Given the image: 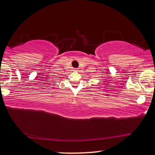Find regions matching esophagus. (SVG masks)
<instances>
[{
    "label": "esophagus",
    "instance_id": "1",
    "mask_svg": "<svg viewBox=\"0 0 155 155\" xmlns=\"http://www.w3.org/2000/svg\"><path fill=\"white\" fill-rule=\"evenodd\" d=\"M75 71H78V69H77V68H75Z\"/></svg>",
    "mask_w": 155,
    "mask_h": 155
}]
</instances>
